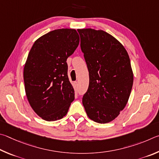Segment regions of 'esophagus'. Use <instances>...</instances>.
I'll return each mask as SVG.
<instances>
[{
    "mask_svg": "<svg viewBox=\"0 0 159 159\" xmlns=\"http://www.w3.org/2000/svg\"><path fill=\"white\" fill-rule=\"evenodd\" d=\"M74 84L77 87V86L78 85V82H74Z\"/></svg>",
    "mask_w": 159,
    "mask_h": 159,
    "instance_id": "esophagus-1",
    "label": "esophagus"
}]
</instances>
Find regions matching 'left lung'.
Returning a JSON list of instances; mask_svg holds the SVG:
<instances>
[{
    "label": "left lung",
    "instance_id": "obj_1",
    "mask_svg": "<svg viewBox=\"0 0 159 159\" xmlns=\"http://www.w3.org/2000/svg\"><path fill=\"white\" fill-rule=\"evenodd\" d=\"M77 31L89 74L82 103L91 120L106 124L117 117L129 101L133 83L129 56L124 47L104 30Z\"/></svg>",
    "mask_w": 159,
    "mask_h": 159
}]
</instances>
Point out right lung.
Returning <instances> with one entry per match:
<instances>
[{
	"label": "right lung",
	"mask_w": 159,
	"mask_h": 159,
	"mask_svg": "<svg viewBox=\"0 0 159 159\" xmlns=\"http://www.w3.org/2000/svg\"><path fill=\"white\" fill-rule=\"evenodd\" d=\"M79 43L76 30L57 29L39 38L30 50L24 69L25 91L33 110L44 120L62 119L74 101L66 61Z\"/></svg>",
	"instance_id": "1"
}]
</instances>
